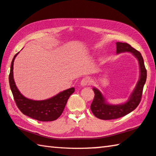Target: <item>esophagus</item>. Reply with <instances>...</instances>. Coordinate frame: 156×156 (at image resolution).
<instances>
[{
  "label": "esophagus",
  "instance_id": "1",
  "mask_svg": "<svg viewBox=\"0 0 156 156\" xmlns=\"http://www.w3.org/2000/svg\"><path fill=\"white\" fill-rule=\"evenodd\" d=\"M90 83H91L90 78L88 77H85V78H83V79H82V80L80 82V84L83 87H84V86L89 85V84H90Z\"/></svg>",
  "mask_w": 156,
  "mask_h": 156
}]
</instances>
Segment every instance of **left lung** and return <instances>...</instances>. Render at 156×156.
<instances>
[{"instance_id": "1", "label": "left lung", "mask_w": 156, "mask_h": 156, "mask_svg": "<svg viewBox=\"0 0 156 156\" xmlns=\"http://www.w3.org/2000/svg\"><path fill=\"white\" fill-rule=\"evenodd\" d=\"M130 52L138 60L140 70V79L134 90L125 103L121 105H110L106 102L101 92L96 88H93L95 96L91 105V110L96 118L101 120L117 119L136 109L141 100L142 91L147 80V69L145 68L144 60L140 53L133 48L130 44L126 43H116V53Z\"/></svg>"}]
</instances>
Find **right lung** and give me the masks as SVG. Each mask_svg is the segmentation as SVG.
<instances>
[{"label":"right lung","instance_id":"1","mask_svg":"<svg viewBox=\"0 0 156 156\" xmlns=\"http://www.w3.org/2000/svg\"><path fill=\"white\" fill-rule=\"evenodd\" d=\"M18 54L12 60L9 76L10 89L18 108L24 115L38 121L48 122L58 119L62 113L69 98L74 92V88H69L44 100H33L25 98L20 94L14 80V62Z\"/></svg>","mask_w":156,"mask_h":156}]
</instances>
